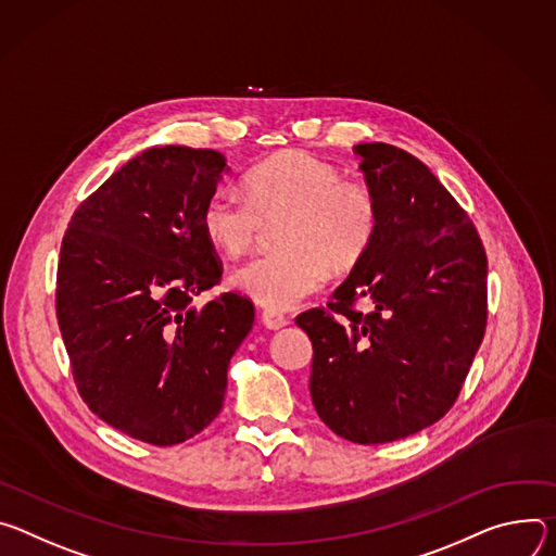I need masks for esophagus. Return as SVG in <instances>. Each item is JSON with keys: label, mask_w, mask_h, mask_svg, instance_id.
I'll return each mask as SVG.
<instances>
[{"label": "esophagus", "mask_w": 556, "mask_h": 556, "mask_svg": "<svg viewBox=\"0 0 556 556\" xmlns=\"http://www.w3.org/2000/svg\"><path fill=\"white\" fill-rule=\"evenodd\" d=\"M263 325L267 329H271V331H278V329L287 327L289 320L282 314H278V312H263Z\"/></svg>", "instance_id": "1"}]
</instances>
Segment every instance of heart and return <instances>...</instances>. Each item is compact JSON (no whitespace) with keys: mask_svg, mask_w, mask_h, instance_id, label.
I'll return each mask as SVG.
<instances>
[{"mask_svg":"<svg viewBox=\"0 0 556 556\" xmlns=\"http://www.w3.org/2000/svg\"><path fill=\"white\" fill-rule=\"evenodd\" d=\"M282 250L256 256L233 271L236 291L287 312L316 293L331 274L355 269L380 229V203L371 188L346 182L342 172L306 152L274 156L244 176V194L214 190L201 212V227L225 256H240L254 244L263 223L280 220Z\"/></svg>","mask_w":556,"mask_h":556,"instance_id":"heart-1","label":"heart"}]
</instances>
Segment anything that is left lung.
I'll use <instances>...</instances> for the list:
<instances>
[{"label": "left lung", "mask_w": 556, "mask_h": 556, "mask_svg": "<svg viewBox=\"0 0 556 556\" xmlns=\"http://www.w3.org/2000/svg\"><path fill=\"white\" fill-rule=\"evenodd\" d=\"M359 169L380 203L364 261L329 309L300 314L314 344L309 391L320 419L355 444H387L442 419L485 331L488 263L477 229L419 159L359 143ZM357 299L375 306L364 317Z\"/></svg>", "instance_id": "left-lung-1"}]
</instances>
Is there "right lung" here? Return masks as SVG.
<instances>
[{
  "instance_id": "add662e5",
  "label": "right lung",
  "mask_w": 556,
  "mask_h": 556,
  "mask_svg": "<svg viewBox=\"0 0 556 556\" xmlns=\"http://www.w3.org/2000/svg\"><path fill=\"white\" fill-rule=\"evenodd\" d=\"M229 169L216 150L150 148L79 205L61 242L54 302L77 389L146 444L174 446L212 424L254 325L238 293L192 304L220 278L201 212Z\"/></svg>"
}]
</instances>
